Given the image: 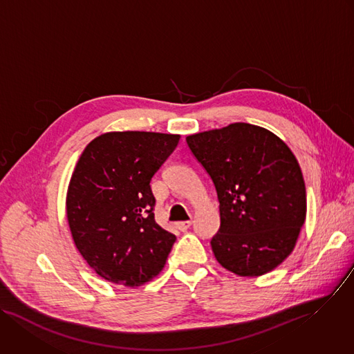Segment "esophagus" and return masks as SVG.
<instances>
[{"mask_svg":"<svg viewBox=\"0 0 354 354\" xmlns=\"http://www.w3.org/2000/svg\"><path fill=\"white\" fill-rule=\"evenodd\" d=\"M191 226V221H185V222H177L176 223V227L180 230V232H187Z\"/></svg>","mask_w":354,"mask_h":354,"instance_id":"esophagus-1","label":"esophagus"}]
</instances>
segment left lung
Returning a JSON list of instances; mask_svg holds the SVG:
<instances>
[{"label": "left lung", "mask_w": 354, "mask_h": 354, "mask_svg": "<svg viewBox=\"0 0 354 354\" xmlns=\"http://www.w3.org/2000/svg\"><path fill=\"white\" fill-rule=\"evenodd\" d=\"M187 144L218 192L221 227L210 240L218 262L239 276L273 270L293 251L307 214L293 152L247 122L189 135Z\"/></svg>", "instance_id": "8db88e82"}]
</instances>
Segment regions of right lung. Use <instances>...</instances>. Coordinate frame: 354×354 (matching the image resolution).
Instances as JSON below:
<instances>
[{
  "label": "right lung",
  "mask_w": 354,
  "mask_h": 354,
  "mask_svg": "<svg viewBox=\"0 0 354 354\" xmlns=\"http://www.w3.org/2000/svg\"><path fill=\"white\" fill-rule=\"evenodd\" d=\"M180 135L107 132L85 148L66 192L74 243L93 270L124 286H140L165 266L176 236L155 221L151 180Z\"/></svg>",
  "instance_id": "obj_1"
}]
</instances>
